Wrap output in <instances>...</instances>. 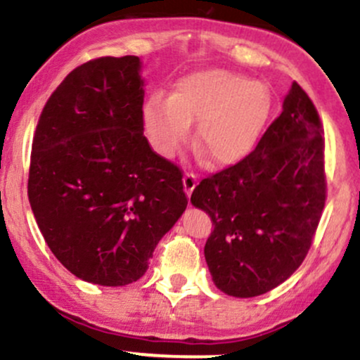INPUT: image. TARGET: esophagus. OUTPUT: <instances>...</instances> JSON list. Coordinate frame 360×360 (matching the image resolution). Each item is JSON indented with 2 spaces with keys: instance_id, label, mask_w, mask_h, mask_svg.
I'll list each match as a JSON object with an SVG mask.
<instances>
[{
  "instance_id": "1",
  "label": "esophagus",
  "mask_w": 360,
  "mask_h": 360,
  "mask_svg": "<svg viewBox=\"0 0 360 360\" xmlns=\"http://www.w3.org/2000/svg\"><path fill=\"white\" fill-rule=\"evenodd\" d=\"M197 185V176L193 175L192 172H187L184 175V188H185V193L187 195H191V193L193 192V188H195Z\"/></svg>"
}]
</instances>
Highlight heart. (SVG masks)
Returning a JSON list of instances; mask_svg holds the SVG:
<instances>
[{
    "mask_svg": "<svg viewBox=\"0 0 360 360\" xmlns=\"http://www.w3.org/2000/svg\"><path fill=\"white\" fill-rule=\"evenodd\" d=\"M272 110L265 84L228 70L184 76L168 100L153 98L144 108V129L158 155L172 158L197 122L193 143L214 167H231L257 146Z\"/></svg>",
    "mask_w": 360,
    "mask_h": 360,
    "instance_id": "heart-1",
    "label": "heart"
}]
</instances>
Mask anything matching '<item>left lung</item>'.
<instances>
[{"instance_id": "left-lung-1", "label": "left lung", "mask_w": 360, "mask_h": 360, "mask_svg": "<svg viewBox=\"0 0 360 360\" xmlns=\"http://www.w3.org/2000/svg\"><path fill=\"white\" fill-rule=\"evenodd\" d=\"M325 200L321 120L294 82L257 148L192 192L214 224L204 255L216 288L255 297L288 281L308 255Z\"/></svg>"}]
</instances>
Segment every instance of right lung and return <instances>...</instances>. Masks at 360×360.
Listing matches in <instances>:
<instances>
[{"instance_id":"1","label":"right lung","mask_w":360,"mask_h":360,"mask_svg":"<svg viewBox=\"0 0 360 360\" xmlns=\"http://www.w3.org/2000/svg\"><path fill=\"white\" fill-rule=\"evenodd\" d=\"M137 56L72 70L40 114L28 200L51 252L91 284L126 285L187 207L181 169L149 146Z\"/></svg>"}]
</instances>
